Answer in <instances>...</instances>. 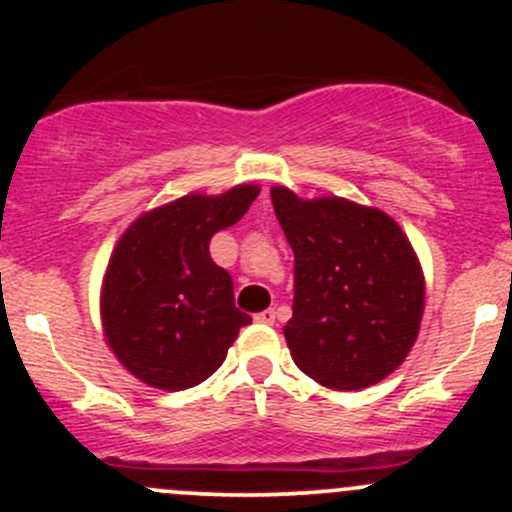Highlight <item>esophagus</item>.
Masks as SVG:
<instances>
[{
	"label": "esophagus",
	"mask_w": 512,
	"mask_h": 512,
	"mask_svg": "<svg viewBox=\"0 0 512 512\" xmlns=\"http://www.w3.org/2000/svg\"><path fill=\"white\" fill-rule=\"evenodd\" d=\"M255 322H260V324H275V309H265V312L255 314Z\"/></svg>",
	"instance_id": "34e87169"
}]
</instances>
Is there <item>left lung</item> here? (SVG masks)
Instances as JSON below:
<instances>
[{
	"instance_id": "obj_1",
	"label": "left lung",
	"mask_w": 512,
	"mask_h": 512,
	"mask_svg": "<svg viewBox=\"0 0 512 512\" xmlns=\"http://www.w3.org/2000/svg\"><path fill=\"white\" fill-rule=\"evenodd\" d=\"M294 252V364L329 389H366L411 352L423 314V275L409 237L381 210L344 198L299 200L272 188Z\"/></svg>"
}]
</instances>
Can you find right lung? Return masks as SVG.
Returning <instances> with one entry per match:
<instances>
[{"label":"right lung","instance_id":"1","mask_svg":"<svg viewBox=\"0 0 512 512\" xmlns=\"http://www.w3.org/2000/svg\"><path fill=\"white\" fill-rule=\"evenodd\" d=\"M260 190L185 195L123 232L108 262L101 317L108 347L148 386L183 391L223 364L252 322L235 307L230 272L210 257V237L235 225Z\"/></svg>","mask_w":512,"mask_h":512}]
</instances>
